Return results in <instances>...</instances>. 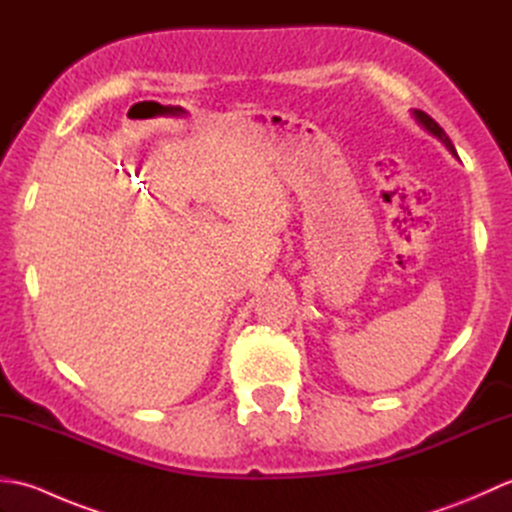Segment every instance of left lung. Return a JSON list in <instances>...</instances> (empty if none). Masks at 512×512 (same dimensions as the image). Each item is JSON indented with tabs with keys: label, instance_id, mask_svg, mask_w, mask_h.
Here are the masks:
<instances>
[{
	"label": "left lung",
	"instance_id": "obj_1",
	"mask_svg": "<svg viewBox=\"0 0 512 512\" xmlns=\"http://www.w3.org/2000/svg\"><path fill=\"white\" fill-rule=\"evenodd\" d=\"M413 118H416L418 125H422V129H427V132H429L431 136H436V138L440 140V143H442L444 147H447L455 158H458V151H455V147H453V143H451V138H449L447 134H444V129H442L436 121H433V118H431L427 112L413 110Z\"/></svg>",
	"mask_w": 512,
	"mask_h": 512
}]
</instances>
